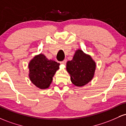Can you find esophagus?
<instances>
[{"mask_svg":"<svg viewBox=\"0 0 126 126\" xmlns=\"http://www.w3.org/2000/svg\"><path fill=\"white\" fill-rule=\"evenodd\" d=\"M66 62H67V60H63V61H62V62H60V63H61V64H66Z\"/></svg>","mask_w":126,"mask_h":126,"instance_id":"esophagus-1","label":"esophagus"}]
</instances>
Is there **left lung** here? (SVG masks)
<instances>
[{
  "mask_svg": "<svg viewBox=\"0 0 126 126\" xmlns=\"http://www.w3.org/2000/svg\"><path fill=\"white\" fill-rule=\"evenodd\" d=\"M96 63L90 55L80 49L75 51L73 59L66 63V70L70 74V80L76 86H85L94 76Z\"/></svg>",
  "mask_w": 126,
  "mask_h": 126,
  "instance_id": "left-lung-1",
  "label": "left lung"
}]
</instances>
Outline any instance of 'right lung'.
Returning a JSON list of instances; mask_svg holds the SVG:
<instances>
[{
    "mask_svg": "<svg viewBox=\"0 0 126 126\" xmlns=\"http://www.w3.org/2000/svg\"><path fill=\"white\" fill-rule=\"evenodd\" d=\"M59 66L60 63L53 60H48L42 53L36 55L28 64L30 80L37 88L47 89L51 84Z\"/></svg>",
    "mask_w": 126,
    "mask_h": 126,
    "instance_id": "add662e5",
    "label": "right lung"
}]
</instances>
